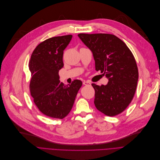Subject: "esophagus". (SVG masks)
I'll return each mask as SVG.
<instances>
[{
    "label": "esophagus",
    "mask_w": 160,
    "mask_h": 160,
    "mask_svg": "<svg viewBox=\"0 0 160 160\" xmlns=\"http://www.w3.org/2000/svg\"><path fill=\"white\" fill-rule=\"evenodd\" d=\"M83 85H91V82H89V81H84V82H83Z\"/></svg>",
    "instance_id": "1"
}]
</instances>
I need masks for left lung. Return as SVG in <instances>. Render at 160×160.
<instances>
[{"instance_id":"left-lung-1","label":"left lung","mask_w":160,"mask_h":160,"mask_svg":"<svg viewBox=\"0 0 160 160\" xmlns=\"http://www.w3.org/2000/svg\"><path fill=\"white\" fill-rule=\"evenodd\" d=\"M92 52L96 71L109 80L106 85L92 83L94 104L104 115L114 117L124 111L132 100L139 73L135 58L126 43L109 34H79Z\"/></svg>"}]
</instances>
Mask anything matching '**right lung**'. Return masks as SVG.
I'll use <instances>...</instances> for the list:
<instances>
[{
  "instance_id": "obj_1",
  "label": "right lung",
  "mask_w": 160,
  "mask_h": 160,
  "mask_svg": "<svg viewBox=\"0 0 160 160\" xmlns=\"http://www.w3.org/2000/svg\"><path fill=\"white\" fill-rule=\"evenodd\" d=\"M72 38V35H66L45 40L35 48L30 59V94L37 108L49 117H66L82 84L77 79L64 85L59 80L58 72L64 66V50Z\"/></svg>"
}]
</instances>
